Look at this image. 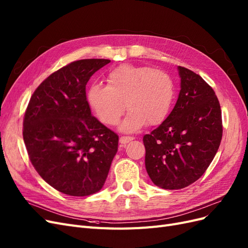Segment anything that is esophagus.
Masks as SVG:
<instances>
[{"instance_id":"obj_1","label":"esophagus","mask_w":248,"mask_h":248,"mask_svg":"<svg viewBox=\"0 0 248 248\" xmlns=\"http://www.w3.org/2000/svg\"><path fill=\"white\" fill-rule=\"evenodd\" d=\"M132 140H133L132 137H121L120 138V142H121L122 145H125V144H127V142L131 141Z\"/></svg>"}]
</instances>
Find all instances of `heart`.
Returning a JSON list of instances; mask_svg holds the SVG:
<instances>
[{
	"label": "heart",
	"instance_id": "1",
	"mask_svg": "<svg viewBox=\"0 0 248 248\" xmlns=\"http://www.w3.org/2000/svg\"><path fill=\"white\" fill-rule=\"evenodd\" d=\"M106 80L107 86L92 85L87 93L90 108L103 124H118L125 106L129 112L121 129L127 132L137 131L147 123L159 125L170 115L175 86L167 72L150 66L123 64L111 69Z\"/></svg>",
	"mask_w": 248,
	"mask_h": 248
}]
</instances>
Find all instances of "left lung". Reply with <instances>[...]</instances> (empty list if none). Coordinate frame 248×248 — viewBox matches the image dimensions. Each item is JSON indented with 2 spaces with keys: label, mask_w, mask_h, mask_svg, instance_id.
<instances>
[{
  "label": "left lung",
  "mask_w": 248,
  "mask_h": 248,
  "mask_svg": "<svg viewBox=\"0 0 248 248\" xmlns=\"http://www.w3.org/2000/svg\"><path fill=\"white\" fill-rule=\"evenodd\" d=\"M181 90L169 117L142 139L146 170L163 189H181L206 171L222 138L221 109L213 89L193 71L178 67Z\"/></svg>",
  "instance_id": "1"
}]
</instances>
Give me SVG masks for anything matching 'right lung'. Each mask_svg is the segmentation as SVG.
I'll use <instances>...</instances> for the list:
<instances>
[{
    "mask_svg": "<svg viewBox=\"0 0 248 248\" xmlns=\"http://www.w3.org/2000/svg\"><path fill=\"white\" fill-rule=\"evenodd\" d=\"M110 62L85 59L62 67L35 90L24 118L29 158L41 178L72 197L99 191L118 151L119 137L92 116L86 85Z\"/></svg>",
    "mask_w": 248,
    "mask_h": 248,
    "instance_id": "right-lung-1",
    "label": "right lung"
}]
</instances>
